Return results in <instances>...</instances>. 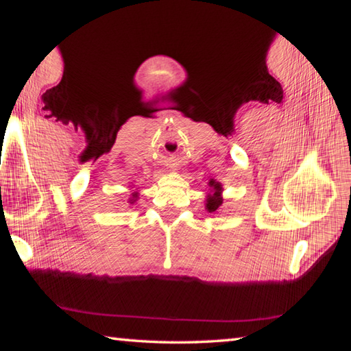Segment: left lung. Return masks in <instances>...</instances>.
I'll return each mask as SVG.
<instances>
[{
    "instance_id": "1",
    "label": "left lung",
    "mask_w": 351,
    "mask_h": 351,
    "mask_svg": "<svg viewBox=\"0 0 351 351\" xmlns=\"http://www.w3.org/2000/svg\"><path fill=\"white\" fill-rule=\"evenodd\" d=\"M209 187H212V190H210V193L207 195L206 209L212 213V212H217L218 207L223 204V198H221L223 187H221V184L213 181V180L209 182Z\"/></svg>"
}]
</instances>
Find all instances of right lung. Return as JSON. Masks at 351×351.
I'll return each instance as SVG.
<instances>
[{"instance_id": "add662e5", "label": "right lung", "mask_w": 351, "mask_h": 351, "mask_svg": "<svg viewBox=\"0 0 351 351\" xmlns=\"http://www.w3.org/2000/svg\"><path fill=\"white\" fill-rule=\"evenodd\" d=\"M136 197H138V193L134 192V193H133V198H136ZM130 201H132V203H134V199H130Z\"/></svg>"}]
</instances>
